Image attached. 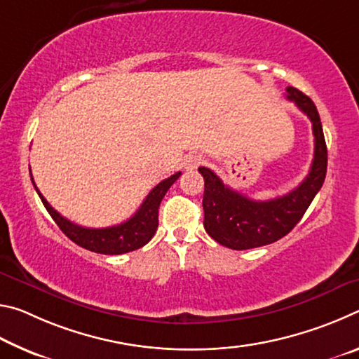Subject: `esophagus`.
<instances>
[{
    "instance_id": "1",
    "label": "esophagus",
    "mask_w": 359,
    "mask_h": 359,
    "mask_svg": "<svg viewBox=\"0 0 359 359\" xmlns=\"http://www.w3.org/2000/svg\"><path fill=\"white\" fill-rule=\"evenodd\" d=\"M203 161H204L203 155H199V154H190V155L185 156L184 165H185L187 169H194V168H198L199 165H201Z\"/></svg>"
}]
</instances>
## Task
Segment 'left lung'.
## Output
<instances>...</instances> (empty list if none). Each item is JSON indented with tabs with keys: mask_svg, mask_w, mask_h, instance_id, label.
<instances>
[{
	"mask_svg": "<svg viewBox=\"0 0 359 359\" xmlns=\"http://www.w3.org/2000/svg\"><path fill=\"white\" fill-rule=\"evenodd\" d=\"M287 100L311 118L315 137L311 171L294 190L269 201H253L224 185L209 168L198 169L204 177V228L212 239L233 250L263 247L287 236L299 223L325 182L327 150L317 107L294 87H287Z\"/></svg>",
	"mask_w": 359,
	"mask_h": 359,
	"instance_id": "left-lung-1",
	"label": "left lung"
}]
</instances>
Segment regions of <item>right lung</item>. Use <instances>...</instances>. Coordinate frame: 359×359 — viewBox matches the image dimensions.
I'll return each mask as SVG.
<instances>
[{"label":"right lung","mask_w":359,"mask_h":359,"mask_svg":"<svg viewBox=\"0 0 359 359\" xmlns=\"http://www.w3.org/2000/svg\"><path fill=\"white\" fill-rule=\"evenodd\" d=\"M180 174L182 172H175L171 177L161 180L160 184L147 194V198L144 199V203L141 204V208L137 209L135 215L123 223L109 228H83L81 224L69 222L68 218L60 215L58 212L47 203V199L42 196L38 187H36L33 175L32 180L42 204H44V208L53 218V222L58 224V228L62 229L72 242H76L77 245H81L95 253L121 255L137 250V248L144 247L151 238H154L155 231L158 228V208H160L161 199L165 198L166 191L171 188L174 182L180 177Z\"/></svg>","instance_id":"1"}]
</instances>
